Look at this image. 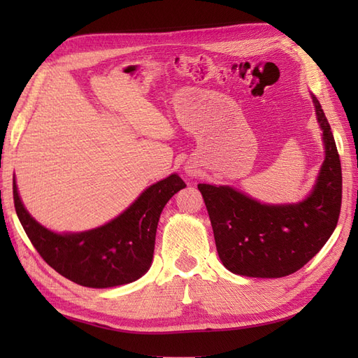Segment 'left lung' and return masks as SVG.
<instances>
[{
	"label": "left lung",
	"instance_id": "left-lung-1",
	"mask_svg": "<svg viewBox=\"0 0 358 358\" xmlns=\"http://www.w3.org/2000/svg\"><path fill=\"white\" fill-rule=\"evenodd\" d=\"M312 95V94H310ZM326 158L309 197L297 204H263L231 187L199 183L216 251L230 272L282 278L297 272L330 239L342 204V169L321 104L312 95Z\"/></svg>",
	"mask_w": 358,
	"mask_h": 358
}]
</instances>
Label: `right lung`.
<instances>
[{"label":"right lung","mask_w":358,"mask_h":358,"mask_svg":"<svg viewBox=\"0 0 358 358\" xmlns=\"http://www.w3.org/2000/svg\"><path fill=\"white\" fill-rule=\"evenodd\" d=\"M170 175L145 189L129 208L106 225L82 233H53L40 225L20 201L13 179L17 218L41 258L59 275L90 288H110L142 278L152 264L159 215L185 188Z\"/></svg>","instance_id":"add662e5"}]
</instances>
